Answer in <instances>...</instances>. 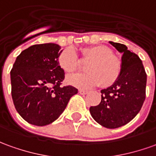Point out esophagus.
Instances as JSON below:
<instances>
[{
  "mask_svg": "<svg viewBox=\"0 0 156 156\" xmlns=\"http://www.w3.org/2000/svg\"><path fill=\"white\" fill-rule=\"evenodd\" d=\"M79 93L80 94H81V95H86V94H87L88 93V92L87 91H85V90H79Z\"/></svg>",
  "mask_w": 156,
  "mask_h": 156,
  "instance_id": "obj_1",
  "label": "esophagus"
}]
</instances>
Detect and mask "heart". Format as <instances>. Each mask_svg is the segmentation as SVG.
<instances>
[{
  "label": "heart",
  "mask_w": 156,
  "mask_h": 156,
  "mask_svg": "<svg viewBox=\"0 0 156 156\" xmlns=\"http://www.w3.org/2000/svg\"><path fill=\"white\" fill-rule=\"evenodd\" d=\"M81 60L90 61L86 68L85 74H76L66 78L68 84L79 88H92L100 86L104 88L109 87L120 78L122 69L121 61L114 55L112 49L104 45L84 47L80 50ZM60 68L67 74L76 71L80 65V60L75 50L67 47L58 56Z\"/></svg>",
  "instance_id": "1"
}]
</instances>
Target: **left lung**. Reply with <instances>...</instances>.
I'll list each match as a JSON object with an SVG mask.
<instances>
[{"label":"left lung","mask_w":156,"mask_h":156,"mask_svg":"<svg viewBox=\"0 0 156 156\" xmlns=\"http://www.w3.org/2000/svg\"><path fill=\"white\" fill-rule=\"evenodd\" d=\"M109 43L123 53L121 76L113 86L101 90L100 104L90 107V113L98 124L113 129L127 124L140 111L145 100L147 75L137 54L123 44Z\"/></svg>","instance_id":"left-lung-1"}]
</instances>
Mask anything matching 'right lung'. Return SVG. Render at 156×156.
I'll return each instance as SVG.
<instances>
[{"label": "right lung", "mask_w": 156, "mask_h": 156, "mask_svg": "<svg viewBox=\"0 0 156 156\" xmlns=\"http://www.w3.org/2000/svg\"><path fill=\"white\" fill-rule=\"evenodd\" d=\"M61 47L37 44L19 54L11 69L15 109L31 125L46 126L57 120L78 90L61 87L64 71L58 64Z\"/></svg>", "instance_id": "obj_1"}]
</instances>
